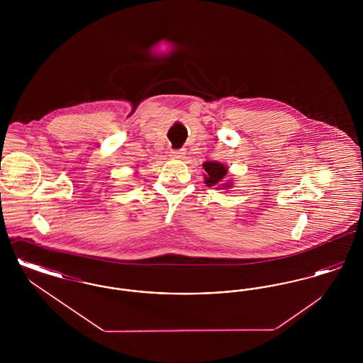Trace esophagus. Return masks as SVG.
I'll return each mask as SVG.
<instances>
[{
  "instance_id": "1",
  "label": "esophagus",
  "mask_w": 363,
  "mask_h": 363,
  "mask_svg": "<svg viewBox=\"0 0 363 363\" xmlns=\"http://www.w3.org/2000/svg\"><path fill=\"white\" fill-rule=\"evenodd\" d=\"M185 155H186L185 150H173V151H172V156L175 157V159H184Z\"/></svg>"
}]
</instances>
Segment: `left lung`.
<instances>
[{
    "mask_svg": "<svg viewBox=\"0 0 363 363\" xmlns=\"http://www.w3.org/2000/svg\"><path fill=\"white\" fill-rule=\"evenodd\" d=\"M203 167L207 172V175H206L207 186H209V188L219 186L222 179L225 178V174H227V169H225V166L218 163V162H206L203 164ZM222 186H225V189H227L228 185H223L222 184ZM219 189H223V188H219Z\"/></svg>",
    "mask_w": 363,
    "mask_h": 363,
    "instance_id": "obj_1",
    "label": "left lung"
}]
</instances>
